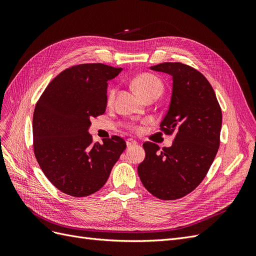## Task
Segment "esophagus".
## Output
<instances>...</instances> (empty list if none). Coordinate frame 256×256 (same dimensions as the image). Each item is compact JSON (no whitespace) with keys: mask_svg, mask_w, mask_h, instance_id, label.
<instances>
[{"mask_svg":"<svg viewBox=\"0 0 256 256\" xmlns=\"http://www.w3.org/2000/svg\"><path fill=\"white\" fill-rule=\"evenodd\" d=\"M126 144L128 147H130V146H136L138 144V142L136 140H134V138H127Z\"/></svg>","mask_w":256,"mask_h":256,"instance_id":"esophagus-1","label":"esophagus"}]
</instances>
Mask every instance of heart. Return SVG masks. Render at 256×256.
<instances>
[{"instance_id": "heart-1", "label": "heart", "mask_w": 256, "mask_h": 256, "mask_svg": "<svg viewBox=\"0 0 256 256\" xmlns=\"http://www.w3.org/2000/svg\"><path fill=\"white\" fill-rule=\"evenodd\" d=\"M132 85L134 90L138 92V94L142 98L146 97L147 95L152 94V92H162L164 90V85L162 82L157 78L156 76L152 74H141L136 76L132 80ZM115 96V88H111L108 92V102L111 104L113 102ZM131 129L136 130L138 127L131 126Z\"/></svg>"}]
</instances>
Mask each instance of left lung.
<instances>
[{
	"label": "left lung",
	"instance_id": "obj_1",
	"mask_svg": "<svg viewBox=\"0 0 256 256\" xmlns=\"http://www.w3.org/2000/svg\"><path fill=\"white\" fill-rule=\"evenodd\" d=\"M152 70L173 78L168 110L160 124L175 134L171 147L145 142V159L138 166L147 191L164 200L180 198L205 178L220 145L222 112L214 88L196 69L182 63H162Z\"/></svg>",
	"mask_w": 256,
	"mask_h": 256
}]
</instances>
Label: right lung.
I'll list each match as a JSON object with an SVG mask.
<instances>
[{"label":"right lung","instance_id":"1","mask_svg":"<svg viewBox=\"0 0 256 256\" xmlns=\"http://www.w3.org/2000/svg\"><path fill=\"white\" fill-rule=\"evenodd\" d=\"M120 72L100 63L67 68L36 104L35 157L51 184L68 196L83 198L98 191L126 148L118 136L92 144L88 134L90 118L106 112L108 82Z\"/></svg>","mask_w":256,"mask_h":256}]
</instances>
